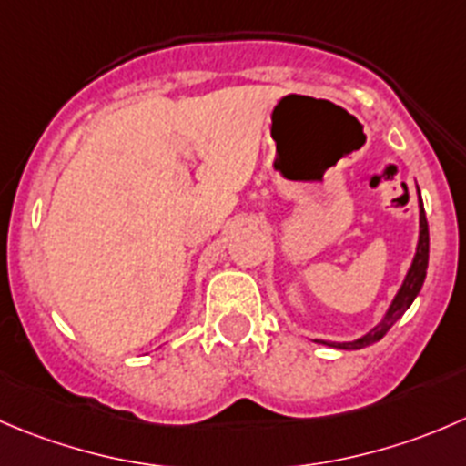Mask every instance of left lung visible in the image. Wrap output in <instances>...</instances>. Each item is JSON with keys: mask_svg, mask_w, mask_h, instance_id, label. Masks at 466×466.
<instances>
[{"mask_svg": "<svg viewBox=\"0 0 466 466\" xmlns=\"http://www.w3.org/2000/svg\"><path fill=\"white\" fill-rule=\"evenodd\" d=\"M419 200H421V193H419ZM421 207V232H419V246H417V255H414L412 266H410V273L405 278L403 287L400 291L396 293L394 302L390 305L387 309L385 319L376 325L369 334H364L362 339L358 341H348V343H328V341H320V343H328V346L334 348H341V350H358V348H367L373 346L376 341H380L387 332H390L391 325L400 319V316L408 311V307L412 305L414 298L419 296L423 287V279H426V270H428V250H431V237H428V220H426V211H423V202H419Z\"/></svg>", "mask_w": 466, "mask_h": 466, "instance_id": "left-lung-1", "label": "left lung"}]
</instances>
